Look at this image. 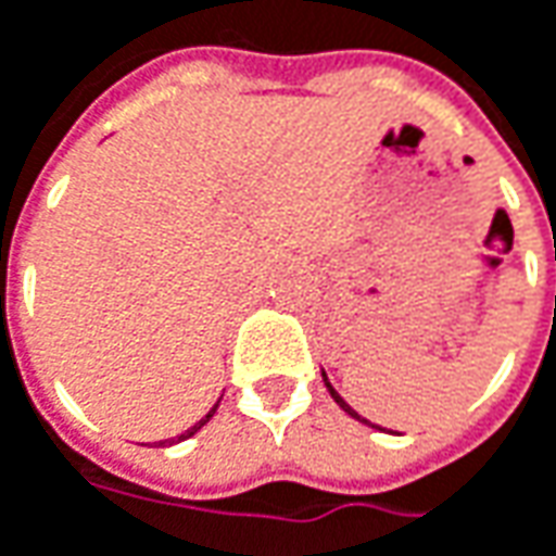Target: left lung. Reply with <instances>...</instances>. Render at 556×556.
Here are the masks:
<instances>
[{"mask_svg":"<svg viewBox=\"0 0 556 556\" xmlns=\"http://www.w3.org/2000/svg\"><path fill=\"white\" fill-rule=\"evenodd\" d=\"M324 382H326V389H329V395H332V401H336V404H339V407H342V410H345L349 417H354V420H361V422H367V426H374V422H370V420H364V417H361V414H357V410L351 407L349 401L342 399V395H339V392H336V389L329 386V379H326V374H324Z\"/></svg>","mask_w":556,"mask_h":556,"instance_id":"8db88e82","label":"left lung"}]
</instances>
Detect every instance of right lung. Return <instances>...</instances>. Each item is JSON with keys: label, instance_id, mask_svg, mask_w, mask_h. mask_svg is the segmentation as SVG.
I'll return each instance as SVG.
<instances>
[{"label": "right lung", "instance_id": "obj_1", "mask_svg": "<svg viewBox=\"0 0 556 556\" xmlns=\"http://www.w3.org/2000/svg\"><path fill=\"white\" fill-rule=\"evenodd\" d=\"M217 404H220V401H217ZM217 404H214V407H211V410H207L205 417H202V420L195 422L192 429H186L182 435H177V439H167V442H161V445H177V442H182V439H189V435H195V432H199V429H202V426H205V422L211 420V417H214V410H217Z\"/></svg>", "mask_w": 556, "mask_h": 556}]
</instances>
